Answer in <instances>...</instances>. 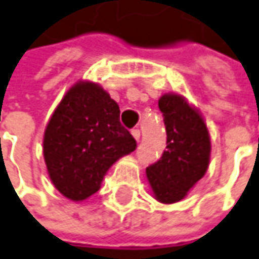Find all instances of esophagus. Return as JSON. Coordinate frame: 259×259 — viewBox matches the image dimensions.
<instances>
[{
    "instance_id": "1",
    "label": "esophagus",
    "mask_w": 259,
    "mask_h": 259,
    "mask_svg": "<svg viewBox=\"0 0 259 259\" xmlns=\"http://www.w3.org/2000/svg\"><path fill=\"white\" fill-rule=\"evenodd\" d=\"M131 134H133V137L136 138L137 141H140V137H141V133H140V130H133V131H131Z\"/></svg>"
}]
</instances>
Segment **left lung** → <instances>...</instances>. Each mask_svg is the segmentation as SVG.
Here are the masks:
<instances>
[{
    "label": "left lung",
    "instance_id": "1",
    "mask_svg": "<svg viewBox=\"0 0 259 259\" xmlns=\"http://www.w3.org/2000/svg\"><path fill=\"white\" fill-rule=\"evenodd\" d=\"M166 125V150L160 160L146 169L151 194L162 204L184 200L205 175L211 140L201 112L179 93L159 99Z\"/></svg>",
    "mask_w": 259,
    "mask_h": 259
}]
</instances>
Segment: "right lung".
<instances>
[{"label":"right lung","instance_id":"add662e5","mask_svg":"<svg viewBox=\"0 0 259 259\" xmlns=\"http://www.w3.org/2000/svg\"><path fill=\"white\" fill-rule=\"evenodd\" d=\"M137 147L119 122V106L90 80L65 92L44 134V159L51 182L74 202L100 189L110 166Z\"/></svg>","mask_w":259,"mask_h":259}]
</instances>
